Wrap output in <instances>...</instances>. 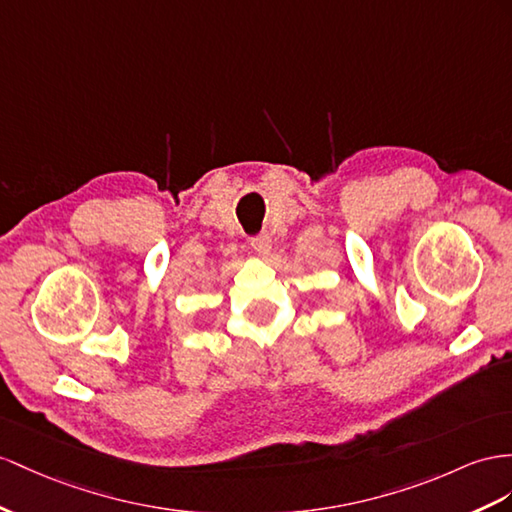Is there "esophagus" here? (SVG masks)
Masks as SVG:
<instances>
[{
  "instance_id": "1",
  "label": "esophagus",
  "mask_w": 512,
  "mask_h": 512,
  "mask_svg": "<svg viewBox=\"0 0 512 512\" xmlns=\"http://www.w3.org/2000/svg\"><path fill=\"white\" fill-rule=\"evenodd\" d=\"M251 246L253 251L259 253V255H268L270 253V238L264 233V235H255V238H251Z\"/></svg>"
}]
</instances>
